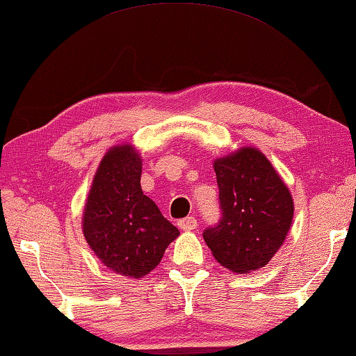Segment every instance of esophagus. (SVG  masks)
<instances>
[{
  "mask_svg": "<svg viewBox=\"0 0 356 356\" xmlns=\"http://www.w3.org/2000/svg\"><path fill=\"white\" fill-rule=\"evenodd\" d=\"M178 227L183 229V232H191V229H194L197 227V220L194 217H186V219L178 220Z\"/></svg>",
  "mask_w": 356,
  "mask_h": 356,
  "instance_id": "34e87169",
  "label": "esophagus"
}]
</instances>
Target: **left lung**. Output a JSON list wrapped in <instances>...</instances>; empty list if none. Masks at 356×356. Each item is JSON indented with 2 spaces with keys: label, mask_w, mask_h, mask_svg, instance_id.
I'll return each instance as SVG.
<instances>
[{
  "label": "left lung",
  "mask_w": 356,
  "mask_h": 356,
  "mask_svg": "<svg viewBox=\"0 0 356 356\" xmlns=\"http://www.w3.org/2000/svg\"><path fill=\"white\" fill-rule=\"evenodd\" d=\"M222 219L203 239L219 263L236 273L264 267L288 236L294 202L270 161L253 147L214 161Z\"/></svg>",
  "instance_id": "obj_1"
}]
</instances>
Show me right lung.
Listing matches in <instances>:
<instances>
[{
    "mask_svg": "<svg viewBox=\"0 0 356 356\" xmlns=\"http://www.w3.org/2000/svg\"><path fill=\"white\" fill-rule=\"evenodd\" d=\"M142 159L133 145L112 147L99 162L83 214L92 252L118 275L142 278L161 263L178 228L140 188Z\"/></svg>",
    "mask_w": 356,
    "mask_h": 356,
    "instance_id": "obj_1",
    "label": "right lung"
}]
</instances>
